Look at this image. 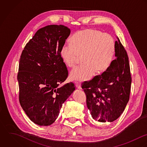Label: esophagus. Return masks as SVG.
<instances>
[{
	"mask_svg": "<svg viewBox=\"0 0 147 147\" xmlns=\"http://www.w3.org/2000/svg\"><path fill=\"white\" fill-rule=\"evenodd\" d=\"M76 87L78 89H81V83L80 82H76Z\"/></svg>",
	"mask_w": 147,
	"mask_h": 147,
	"instance_id": "esophagus-1",
	"label": "esophagus"
}]
</instances>
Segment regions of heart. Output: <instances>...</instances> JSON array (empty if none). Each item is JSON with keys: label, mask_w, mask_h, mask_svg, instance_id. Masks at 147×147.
Wrapping results in <instances>:
<instances>
[{"label": "heart", "mask_w": 147, "mask_h": 147, "mask_svg": "<svg viewBox=\"0 0 147 147\" xmlns=\"http://www.w3.org/2000/svg\"><path fill=\"white\" fill-rule=\"evenodd\" d=\"M116 50L115 41L108 33L88 29L75 33L70 45L65 44L61 49V56L69 67H74L79 57L84 63L70 73L71 80L85 81L91 79L96 71L104 72L110 66Z\"/></svg>", "instance_id": "obj_1"}]
</instances>
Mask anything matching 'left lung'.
<instances>
[{
	"mask_svg": "<svg viewBox=\"0 0 147 147\" xmlns=\"http://www.w3.org/2000/svg\"><path fill=\"white\" fill-rule=\"evenodd\" d=\"M115 59L106 71L82 84L86 104L95 123L113 122L124 111L132 82L127 52L117 37Z\"/></svg>",
	"mask_w": 147,
	"mask_h": 147,
	"instance_id": "8db88e82",
	"label": "left lung"
}]
</instances>
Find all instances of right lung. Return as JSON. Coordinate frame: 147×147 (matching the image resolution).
<instances>
[{"label":"right lung","instance_id":"1","mask_svg":"<svg viewBox=\"0 0 147 147\" xmlns=\"http://www.w3.org/2000/svg\"><path fill=\"white\" fill-rule=\"evenodd\" d=\"M70 33V29L62 25L43 27L22 53L18 73L19 102L30 120L37 125L53 123L62 104L76 89L71 82L59 86L68 76L60 52Z\"/></svg>","mask_w":147,"mask_h":147}]
</instances>
